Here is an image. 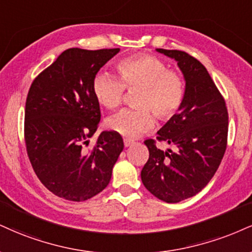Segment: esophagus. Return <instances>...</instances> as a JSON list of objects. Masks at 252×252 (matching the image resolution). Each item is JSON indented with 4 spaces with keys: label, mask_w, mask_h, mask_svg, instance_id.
Instances as JSON below:
<instances>
[{
    "label": "esophagus",
    "mask_w": 252,
    "mask_h": 252,
    "mask_svg": "<svg viewBox=\"0 0 252 252\" xmlns=\"http://www.w3.org/2000/svg\"><path fill=\"white\" fill-rule=\"evenodd\" d=\"M134 143H135L134 141H130V139H124V145H126V147H130V145H132Z\"/></svg>",
    "instance_id": "34e87169"
}]
</instances>
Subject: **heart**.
I'll use <instances>...</instances> for the list:
<instances>
[{"mask_svg": "<svg viewBox=\"0 0 252 252\" xmlns=\"http://www.w3.org/2000/svg\"><path fill=\"white\" fill-rule=\"evenodd\" d=\"M121 80L101 72L93 84L94 95L109 110L120 108L126 90L138 92L136 110H124L108 120L111 131L135 138L153 128L154 115L168 122L177 115L186 99V82L177 71L169 70L162 60L143 55L126 57L116 65Z\"/></svg>", "mask_w": 252, "mask_h": 252, "instance_id": "1", "label": "heart"}]
</instances>
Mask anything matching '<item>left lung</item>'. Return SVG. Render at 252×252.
<instances>
[{"label": "left lung", "mask_w": 252, "mask_h": 252, "mask_svg": "<svg viewBox=\"0 0 252 252\" xmlns=\"http://www.w3.org/2000/svg\"><path fill=\"white\" fill-rule=\"evenodd\" d=\"M174 59L186 80V99L157 139L175 147L163 151L147 139L149 159L141 171L144 187L160 201L178 203L198 193L214 177L226 149L228 109L205 66L181 50L157 49Z\"/></svg>", "instance_id": "8db88e82"}]
</instances>
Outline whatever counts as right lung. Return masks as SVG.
<instances>
[{
  "mask_svg": "<svg viewBox=\"0 0 252 252\" xmlns=\"http://www.w3.org/2000/svg\"><path fill=\"white\" fill-rule=\"evenodd\" d=\"M118 51L66 49L30 86L24 111L27 154L41 183L61 198L83 202L105 189L124 148L114 131L101 132L88 147L101 120L94 80Z\"/></svg>",
  "mask_w": 252,
  "mask_h": 252,
  "instance_id": "add662e5",
  "label": "right lung"
}]
</instances>
